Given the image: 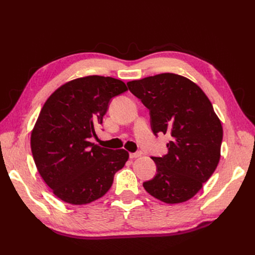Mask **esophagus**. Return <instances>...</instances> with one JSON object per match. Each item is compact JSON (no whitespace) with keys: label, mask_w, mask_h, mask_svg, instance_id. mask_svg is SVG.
I'll list each match as a JSON object with an SVG mask.
<instances>
[{"label":"esophagus","mask_w":255,"mask_h":255,"mask_svg":"<svg viewBox=\"0 0 255 255\" xmlns=\"http://www.w3.org/2000/svg\"><path fill=\"white\" fill-rule=\"evenodd\" d=\"M141 155L140 152H135V153H129V157L130 158H137Z\"/></svg>","instance_id":"34e87169"}]
</instances>
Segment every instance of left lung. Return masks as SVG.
Listing matches in <instances>:
<instances>
[{
    "mask_svg": "<svg viewBox=\"0 0 255 255\" xmlns=\"http://www.w3.org/2000/svg\"><path fill=\"white\" fill-rule=\"evenodd\" d=\"M128 87L150 111L154 135L171 136L166 155L152 157L157 173L144 189L168 204L187 201L220 159L223 130L211 101L197 84L174 73L128 82Z\"/></svg>",
    "mask_w": 255,
    "mask_h": 255,
    "instance_id": "left-lung-1",
    "label": "left lung"
}]
</instances>
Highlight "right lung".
<instances>
[{"label":"right lung","mask_w":255,"mask_h":255,"mask_svg":"<svg viewBox=\"0 0 255 255\" xmlns=\"http://www.w3.org/2000/svg\"><path fill=\"white\" fill-rule=\"evenodd\" d=\"M128 90L110 76L89 75L61 85L45 101L30 135L37 170L66 203L87 204L103 197L128 152L89 141L112 98Z\"/></svg>","instance_id":"right-lung-1"}]
</instances>
